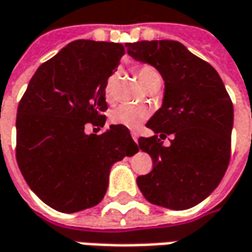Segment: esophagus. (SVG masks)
Wrapping results in <instances>:
<instances>
[{
  "label": "esophagus",
  "instance_id": "obj_1",
  "mask_svg": "<svg viewBox=\"0 0 252 252\" xmlns=\"http://www.w3.org/2000/svg\"><path fill=\"white\" fill-rule=\"evenodd\" d=\"M131 137H133V140H134V141L137 143V141H138V134H137V133H131Z\"/></svg>",
  "mask_w": 252,
  "mask_h": 252
}]
</instances>
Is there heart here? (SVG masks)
Masks as SVG:
<instances>
[{
  "mask_svg": "<svg viewBox=\"0 0 252 252\" xmlns=\"http://www.w3.org/2000/svg\"><path fill=\"white\" fill-rule=\"evenodd\" d=\"M158 75V72L151 66H141L137 69V77L143 87L150 82L153 77ZM115 83H116V75L112 73L106 79L105 86H104V95L109 101L112 98L114 94ZM148 118V109L146 106H136V105H121L115 108L109 115V119L114 125L125 126L127 129H138L140 125Z\"/></svg>",
  "mask_w": 252,
  "mask_h": 252,
  "instance_id": "heart-1",
  "label": "heart"
}]
</instances>
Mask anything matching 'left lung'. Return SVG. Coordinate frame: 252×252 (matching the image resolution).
I'll return each mask as SVG.
<instances>
[{
  "mask_svg": "<svg viewBox=\"0 0 252 252\" xmlns=\"http://www.w3.org/2000/svg\"><path fill=\"white\" fill-rule=\"evenodd\" d=\"M127 54L154 66L165 82L161 108L150 118L151 137L138 140L154 162L137 177L151 204L187 209L217 189L230 159L233 104L220 76L208 62L172 40L127 43ZM174 140L165 147L161 138Z\"/></svg>",
  "mask_w": 252,
  "mask_h": 252,
  "instance_id": "left-lung-1",
  "label": "left lung"
}]
</instances>
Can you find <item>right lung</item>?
<instances>
[{"label":"right lung","instance_id":"obj_1","mask_svg":"<svg viewBox=\"0 0 252 252\" xmlns=\"http://www.w3.org/2000/svg\"><path fill=\"white\" fill-rule=\"evenodd\" d=\"M125 55L119 43L76 40L44 62L29 82L16 116V161L29 187L59 212L104 198L115 162L138 151L125 126H104V86Z\"/></svg>","mask_w":252,"mask_h":252}]
</instances>
